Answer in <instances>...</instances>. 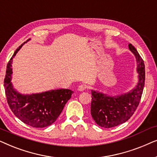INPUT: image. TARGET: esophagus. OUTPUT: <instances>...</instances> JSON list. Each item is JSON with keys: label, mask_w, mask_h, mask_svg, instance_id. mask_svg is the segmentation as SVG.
I'll use <instances>...</instances> for the list:
<instances>
[{"label": "esophagus", "mask_w": 157, "mask_h": 157, "mask_svg": "<svg viewBox=\"0 0 157 157\" xmlns=\"http://www.w3.org/2000/svg\"><path fill=\"white\" fill-rule=\"evenodd\" d=\"M86 88H87V86L86 85L81 84L78 86V91H84V90L86 89Z\"/></svg>", "instance_id": "obj_1"}]
</instances>
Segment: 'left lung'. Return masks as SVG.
<instances>
[{
    "label": "left lung",
    "instance_id": "left-lung-1",
    "mask_svg": "<svg viewBox=\"0 0 157 157\" xmlns=\"http://www.w3.org/2000/svg\"><path fill=\"white\" fill-rule=\"evenodd\" d=\"M128 48L136 56L139 83L129 93L119 96H108L91 91V113L98 126L111 128L128 121L138 107L145 83V66L144 60L132 44Z\"/></svg>",
    "mask_w": 157,
    "mask_h": 157
}]
</instances>
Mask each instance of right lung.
<instances>
[{
  "label": "right lung",
  "mask_w": 157,
  "mask_h": 157,
  "mask_svg": "<svg viewBox=\"0 0 157 157\" xmlns=\"http://www.w3.org/2000/svg\"><path fill=\"white\" fill-rule=\"evenodd\" d=\"M22 46L21 44L15 51L6 68L4 87L7 102L14 115L23 123L35 128L46 127L58 119L74 91L70 89H57L41 94L22 95L15 91L10 83L11 63L13 58Z\"/></svg>",
  "instance_id": "right-lung-1"
}]
</instances>
